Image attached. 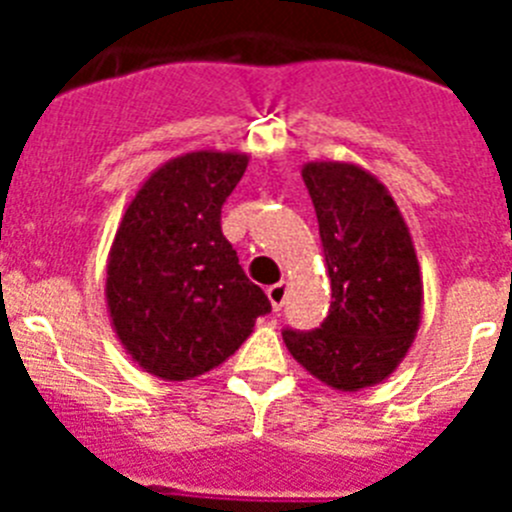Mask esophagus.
<instances>
[{"label": "esophagus", "mask_w": 512, "mask_h": 512, "mask_svg": "<svg viewBox=\"0 0 512 512\" xmlns=\"http://www.w3.org/2000/svg\"><path fill=\"white\" fill-rule=\"evenodd\" d=\"M287 289H289V284L284 282H277V284H271L269 289H266V297H269V302H271V307H274V310H282V305H284V300H287Z\"/></svg>", "instance_id": "esophagus-1"}]
</instances>
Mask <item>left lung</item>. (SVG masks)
I'll use <instances>...</instances> for the list:
<instances>
[{"label":"left lung","mask_w":512,"mask_h":512,"mask_svg":"<svg viewBox=\"0 0 512 512\" xmlns=\"http://www.w3.org/2000/svg\"><path fill=\"white\" fill-rule=\"evenodd\" d=\"M302 179L315 205L330 279V310L315 330H284L302 369L338 392L384 382L408 356L423 315V274L390 189L348 161H310Z\"/></svg>","instance_id":"8db88e82"}]
</instances>
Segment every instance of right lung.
<instances>
[{
	"instance_id": "1",
	"label": "right lung",
	"mask_w": 512,
	"mask_h": 512,
	"mask_svg": "<svg viewBox=\"0 0 512 512\" xmlns=\"http://www.w3.org/2000/svg\"><path fill=\"white\" fill-rule=\"evenodd\" d=\"M248 153L192 151L169 158L125 207L107 256V312L125 354L166 382L200 377L241 348L264 289L238 264L220 212Z\"/></svg>"
}]
</instances>
